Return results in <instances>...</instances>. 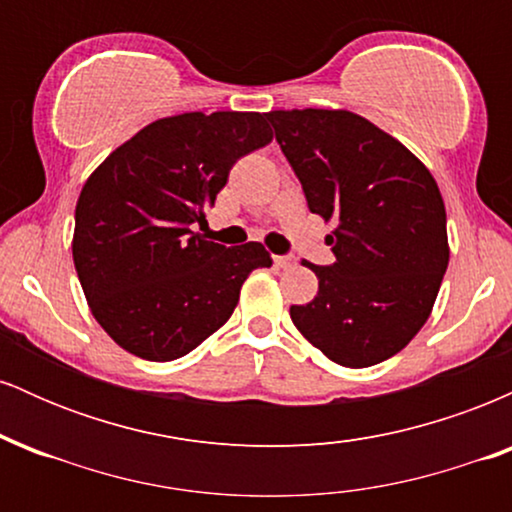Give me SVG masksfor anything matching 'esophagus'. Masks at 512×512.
Returning a JSON list of instances; mask_svg holds the SVG:
<instances>
[{"label":"esophagus","instance_id":"esophagus-1","mask_svg":"<svg viewBox=\"0 0 512 512\" xmlns=\"http://www.w3.org/2000/svg\"><path fill=\"white\" fill-rule=\"evenodd\" d=\"M274 262H276V267H281V269L296 267V257L293 255H276Z\"/></svg>","mask_w":512,"mask_h":512}]
</instances>
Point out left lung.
Masks as SVG:
<instances>
[{
  "label": "left lung",
  "instance_id": "left-lung-1",
  "mask_svg": "<svg viewBox=\"0 0 512 512\" xmlns=\"http://www.w3.org/2000/svg\"><path fill=\"white\" fill-rule=\"evenodd\" d=\"M313 214L334 221V262L305 264L317 296L291 305L298 332L330 361L368 368L424 327L448 269L440 190L404 144L349 110L264 115Z\"/></svg>",
  "mask_w": 512,
  "mask_h": 512
}]
</instances>
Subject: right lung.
<instances>
[{"mask_svg": "<svg viewBox=\"0 0 512 512\" xmlns=\"http://www.w3.org/2000/svg\"><path fill=\"white\" fill-rule=\"evenodd\" d=\"M272 142L262 113H182L151 122L91 173L76 202L74 267L91 313L129 354L173 361L236 310L260 243L223 248L207 223L238 158Z\"/></svg>", "mask_w": 512, "mask_h": 512, "instance_id": "right-lung-1", "label": "right lung"}]
</instances>
